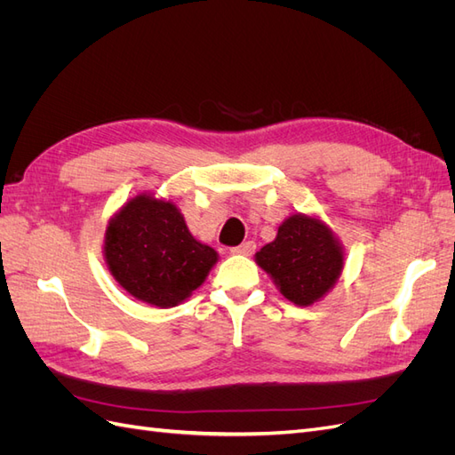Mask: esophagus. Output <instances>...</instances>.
I'll return each instance as SVG.
<instances>
[{
    "label": "esophagus",
    "instance_id": "obj_1",
    "mask_svg": "<svg viewBox=\"0 0 455 455\" xmlns=\"http://www.w3.org/2000/svg\"><path fill=\"white\" fill-rule=\"evenodd\" d=\"M254 251H256L254 241H244L243 244L235 246V249H231L233 254H243V256H251V254H254Z\"/></svg>",
    "mask_w": 455,
    "mask_h": 455
}]
</instances>
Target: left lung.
<instances>
[{
  "label": "left lung",
  "instance_id": "obj_1",
  "mask_svg": "<svg viewBox=\"0 0 455 455\" xmlns=\"http://www.w3.org/2000/svg\"><path fill=\"white\" fill-rule=\"evenodd\" d=\"M256 264L294 306L321 301L343 271V246L319 216L296 212L279 226L277 237L256 252Z\"/></svg>",
  "mask_w": 455,
  "mask_h": 455
}]
</instances>
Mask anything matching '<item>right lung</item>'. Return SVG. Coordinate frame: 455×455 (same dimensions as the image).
I'll use <instances>...</instances> for the list:
<instances>
[{
	"mask_svg": "<svg viewBox=\"0 0 455 455\" xmlns=\"http://www.w3.org/2000/svg\"><path fill=\"white\" fill-rule=\"evenodd\" d=\"M104 259L123 291L156 307H174L209 277L212 246L191 235L171 199L139 194L109 218Z\"/></svg>",
	"mask_w": 455,
	"mask_h": 455,
	"instance_id": "1",
	"label": "right lung"
}]
</instances>
